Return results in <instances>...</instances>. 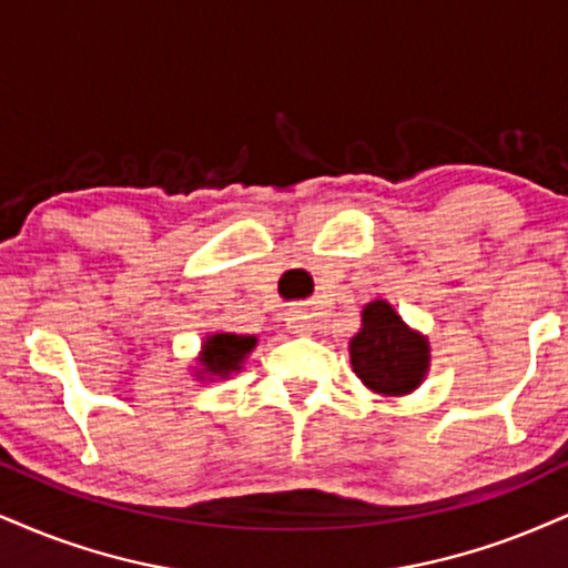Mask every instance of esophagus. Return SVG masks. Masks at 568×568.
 <instances>
[{
	"label": "esophagus",
	"mask_w": 568,
	"mask_h": 568,
	"mask_svg": "<svg viewBox=\"0 0 568 568\" xmlns=\"http://www.w3.org/2000/svg\"><path fill=\"white\" fill-rule=\"evenodd\" d=\"M286 328L292 334H311L313 332V316L305 311V307H292L286 313Z\"/></svg>",
	"instance_id": "obj_1"
}]
</instances>
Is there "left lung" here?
Returning a JSON list of instances; mask_svg holds the SVG:
<instances>
[{
    "label": "left lung",
    "instance_id": "left-lung-1",
    "mask_svg": "<svg viewBox=\"0 0 568 568\" xmlns=\"http://www.w3.org/2000/svg\"><path fill=\"white\" fill-rule=\"evenodd\" d=\"M347 349L363 387L384 397L410 395L422 387L432 366L429 337L405 324L387 300L363 305L361 328Z\"/></svg>",
    "mask_w": 568,
    "mask_h": 568
}]
</instances>
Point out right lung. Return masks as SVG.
Instances as JSON below:
<instances>
[{"label": "right lung", "mask_w": 568, "mask_h": 568, "mask_svg": "<svg viewBox=\"0 0 568 568\" xmlns=\"http://www.w3.org/2000/svg\"><path fill=\"white\" fill-rule=\"evenodd\" d=\"M257 347V337L252 334L210 332L200 345L197 366H189L197 376V382H223L240 374L244 361Z\"/></svg>", "instance_id": "right-lung-1"}]
</instances>
